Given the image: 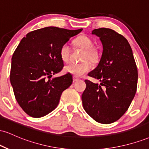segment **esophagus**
<instances>
[{
    "label": "esophagus",
    "instance_id": "obj_1",
    "mask_svg": "<svg viewBox=\"0 0 149 149\" xmlns=\"http://www.w3.org/2000/svg\"><path fill=\"white\" fill-rule=\"evenodd\" d=\"M78 80H79V78H77L76 76H73V82H76V81H78Z\"/></svg>",
    "mask_w": 149,
    "mask_h": 149
}]
</instances>
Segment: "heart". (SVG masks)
<instances>
[{
  "mask_svg": "<svg viewBox=\"0 0 149 149\" xmlns=\"http://www.w3.org/2000/svg\"><path fill=\"white\" fill-rule=\"evenodd\" d=\"M73 45L76 47L83 49V58L85 60L80 63H70L65 66L64 71L67 73H71L74 76L80 77L83 76L92 69V63H96L100 57V52L97 48L93 47V42L90 38L86 36H80L73 40ZM61 59L63 61L66 62L69 61L70 57V47L67 44H64L59 50ZM89 59V61H87Z\"/></svg>",
  "mask_w": 149,
  "mask_h": 149,
  "instance_id": "1",
  "label": "heart"
}]
</instances>
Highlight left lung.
I'll return each instance as SVG.
<instances>
[{"mask_svg": "<svg viewBox=\"0 0 149 149\" xmlns=\"http://www.w3.org/2000/svg\"><path fill=\"white\" fill-rule=\"evenodd\" d=\"M100 37L103 52L98 66L88 76L100 84L85 80L82 95L85 111L97 122L109 124L122 117L136 91L138 72L132 50L127 40L107 28L94 29Z\"/></svg>", "mask_w": 149, "mask_h": 149, "instance_id": "1", "label": "left lung"}]
</instances>
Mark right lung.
<instances>
[{"instance_id": "obj_1", "label": "right lung", "mask_w": 149, "mask_h": 149, "mask_svg": "<svg viewBox=\"0 0 149 149\" xmlns=\"http://www.w3.org/2000/svg\"><path fill=\"white\" fill-rule=\"evenodd\" d=\"M82 30L45 27L29 32L20 41L12 57L10 78L16 100L29 116L40 118L52 112L71 85L70 73L47 78L62 70L61 47Z\"/></svg>"}]
</instances>
